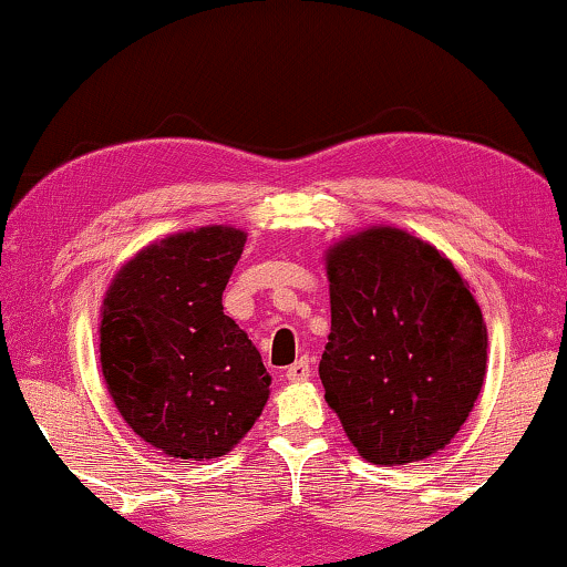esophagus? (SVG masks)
<instances>
[{"mask_svg": "<svg viewBox=\"0 0 567 567\" xmlns=\"http://www.w3.org/2000/svg\"><path fill=\"white\" fill-rule=\"evenodd\" d=\"M310 372H312L310 359L301 357L291 367H286V380H289V382H305L307 378H310Z\"/></svg>", "mask_w": 567, "mask_h": 567, "instance_id": "obj_1", "label": "esophagus"}]
</instances>
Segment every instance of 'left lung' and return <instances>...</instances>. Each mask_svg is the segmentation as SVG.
Here are the masks:
<instances>
[{
	"instance_id": "obj_1",
	"label": "left lung",
	"mask_w": 567,
	"mask_h": 567,
	"mask_svg": "<svg viewBox=\"0 0 567 567\" xmlns=\"http://www.w3.org/2000/svg\"><path fill=\"white\" fill-rule=\"evenodd\" d=\"M326 401L362 458L395 466L451 443L482 391L487 326L427 241L374 226L328 252Z\"/></svg>"
}]
</instances>
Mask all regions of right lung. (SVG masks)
Segmentation results:
<instances>
[{
  "instance_id": "1",
  "label": "right lung",
  "mask_w": 567,
  "mask_h": 567,
  "mask_svg": "<svg viewBox=\"0 0 567 567\" xmlns=\"http://www.w3.org/2000/svg\"><path fill=\"white\" fill-rule=\"evenodd\" d=\"M245 241L229 226L174 234L132 257L106 291V388L135 435L168 458L226 455L268 401L260 351L220 301Z\"/></svg>"
}]
</instances>
